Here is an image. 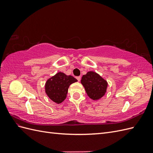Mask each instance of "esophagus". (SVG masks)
Masks as SVG:
<instances>
[{
  "mask_svg": "<svg viewBox=\"0 0 153 153\" xmlns=\"http://www.w3.org/2000/svg\"><path fill=\"white\" fill-rule=\"evenodd\" d=\"M76 79H77V80H78V82H80V79H81V77H80V76H77V77H76Z\"/></svg>",
  "mask_w": 153,
  "mask_h": 153,
  "instance_id": "1",
  "label": "esophagus"
}]
</instances>
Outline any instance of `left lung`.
I'll return each instance as SVG.
<instances>
[{"label": "left lung", "instance_id": "1", "mask_svg": "<svg viewBox=\"0 0 153 153\" xmlns=\"http://www.w3.org/2000/svg\"><path fill=\"white\" fill-rule=\"evenodd\" d=\"M81 84L84 87L88 96L93 100L102 98L108 85L106 81L94 71H89L83 75Z\"/></svg>", "mask_w": 153, "mask_h": 153}]
</instances>
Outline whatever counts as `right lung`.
I'll use <instances>...</instances> for the list:
<instances>
[{"mask_svg": "<svg viewBox=\"0 0 153 153\" xmlns=\"http://www.w3.org/2000/svg\"><path fill=\"white\" fill-rule=\"evenodd\" d=\"M76 82L73 76L59 72L46 82L45 92L50 100L59 104L66 98L69 85Z\"/></svg>", "mask_w": 153, "mask_h": 153, "instance_id": "obj_1", "label": "right lung"}]
</instances>
